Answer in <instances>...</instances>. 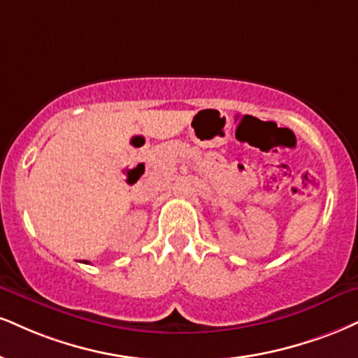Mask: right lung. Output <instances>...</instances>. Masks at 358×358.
Returning a JSON list of instances; mask_svg holds the SVG:
<instances>
[{
    "instance_id": "1",
    "label": "right lung",
    "mask_w": 358,
    "mask_h": 358,
    "mask_svg": "<svg viewBox=\"0 0 358 358\" xmlns=\"http://www.w3.org/2000/svg\"><path fill=\"white\" fill-rule=\"evenodd\" d=\"M85 264H88V262H85Z\"/></svg>"
}]
</instances>
